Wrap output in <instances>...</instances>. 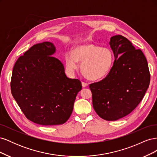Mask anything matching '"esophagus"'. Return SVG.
<instances>
[{"instance_id": "esophagus-1", "label": "esophagus", "mask_w": 157, "mask_h": 157, "mask_svg": "<svg viewBox=\"0 0 157 157\" xmlns=\"http://www.w3.org/2000/svg\"><path fill=\"white\" fill-rule=\"evenodd\" d=\"M82 87H86L87 86H88V83L85 82H82Z\"/></svg>"}]
</instances>
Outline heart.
<instances>
[{"instance_id": "1", "label": "heart", "mask_w": 157, "mask_h": 157, "mask_svg": "<svg viewBox=\"0 0 157 157\" xmlns=\"http://www.w3.org/2000/svg\"><path fill=\"white\" fill-rule=\"evenodd\" d=\"M82 63L80 69L87 78L96 80L104 78L110 72L114 63L113 51L107 47L91 43L77 46L73 53L65 56V65L67 72L72 75Z\"/></svg>"}]
</instances>
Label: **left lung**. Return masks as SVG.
Listing matches in <instances>:
<instances>
[{
    "instance_id": "left-lung-1",
    "label": "left lung",
    "mask_w": 157,
    "mask_h": 157,
    "mask_svg": "<svg viewBox=\"0 0 157 157\" xmlns=\"http://www.w3.org/2000/svg\"><path fill=\"white\" fill-rule=\"evenodd\" d=\"M109 44L115 58L112 69L105 78L89 87L98 115L104 120L117 121L139 105L149 88L150 73L143 52L126 37L113 36Z\"/></svg>"
}]
</instances>
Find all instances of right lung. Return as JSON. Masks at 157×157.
Masks as SVG:
<instances>
[{
  "mask_svg": "<svg viewBox=\"0 0 157 157\" xmlns=\"http://www.w3.org/2000/svg\"><path fill=\"white\" fill-rule=\"evenodd\" d=\"M50 42L36 44L17 59L13 66L12 94L25 117L38 124H62L73 110L81 82L69 78L63 64L54 56Z\"/></svg>",
  "mask_w": 157,
  "mask_h": 157,
  "instance_id": "right-lung-1",
  "label": "right lung"
}]
</instances>
